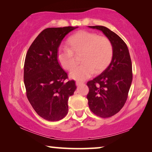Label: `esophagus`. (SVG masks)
<instances>
[{
	"label": "esophagus",
	"instance_id": "obj_1",
	"mask_svg": "<svg viewBox=\"0 0 152 152\" xmlns=\"http://www.w3.org/2000/svg\"><path fill=\"white\" fill-rule=\"evenodd\" d=\"M76 84L77 86H78L82 85V84H83V82H79V81H76Z\"/></svg>",
	"mask_w": 152,
	"mask_h": 152
}]
</instances>
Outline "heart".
I'll use <instances>...</instances> for the list:
<instances>
[{
    "label": "heart",
    "mask_w": 152,
    "mask_h": 152,
    "mask_svg": "<svg viewBox=\"0 0 152 152\" xmlns=\"http://www.w3.org/2000/svg\"><path fill=\"white\" fill-rule=\"evenodd\" d=\"M70 48L58 51V59L63 68L70 70L76 64L75 54L80 55L81 65L70 71V78L83 81L92 74L100 73L109 66L113 54V45L109 38L96 33L81 31L68 39Z\"/></svg>",
    "instance_id": "1"
}]
</instances>
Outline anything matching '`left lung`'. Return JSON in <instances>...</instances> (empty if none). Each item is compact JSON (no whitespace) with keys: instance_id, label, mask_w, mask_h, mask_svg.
I'll list each match as a JSON object with an SVG mask.
<instances>
[{"instance_id":"8db88e82","label":"left lung","mask_w":152,"mask_h":152,"mask_svg":"<svg viewBox=\"0 0 152 152\" xmlns=\"http://www.w3.org/2000/svg\"><path fill=\"white\" fill-rule=\"evenodd\" d=\"M101 31L111 42L112 60L102 72L87 82L88 106L97 116L108 118L117 114L124 106L133 74L132 64L126 43L116 33L104 26H88Z\"/></svg>"}]
</instances>
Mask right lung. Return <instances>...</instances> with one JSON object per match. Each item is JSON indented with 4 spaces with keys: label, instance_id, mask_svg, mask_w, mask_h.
Returning <instances> with one entry per match:
<instances>
[{
    "label": "right lung",
    "instance_id": "add662e5",
    "mask_svg": "<svg viewBox=\"0 0 152 152\" xmlns=\"http://www.w3.org/2000/svg\"><path fill=\"white\" fill-rule=\"evenodd\" d=\"M78 27L47 28L27 51L24 64L27 97L41 117L50 121L62 119L68 112V101L76 89L74 80L58 61V50L64 37Z\"/></svg>",
    "mask_w": 152,
    "mask_h": 152
}]
</instances>
